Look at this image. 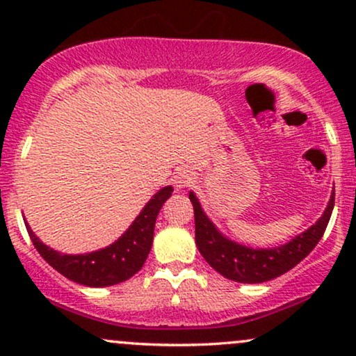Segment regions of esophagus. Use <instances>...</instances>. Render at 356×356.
<instances>
[{
    "label": "esophagus",
    "mask_w": 356,
    "mask_h": 356,
    "mask_svg": "<svg viewBox=\"0 0 356 356\" xmlns=\"http://www.w3.org/2000/svg\"><path fill=\"white\" fill-rule=\"evenodd\" d=\"M194 179H195V175H194V172H192V170L181 169V170H177V172L174 174L172 182H174V186L177 187V189H186V187H191L192 184H194Z\"/></svg>",
    "instance_id": "obj_1"
}]
</instances>
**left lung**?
Returning <instances> with one entry per match:
<instances>
[{"label": "left lung", "mask_w": 356, "mask_h": 356, "mask_svg": "<svg viewBox=\"0 0 356 356\" xmlns=\"http://www.w3.org/2000/svg\"><path fill=\"white\" fill-rule=\"evenodd\" d=\"M189 199L194 206L195 244L204 259L227 280L238 281V283H264L295 268L320 243L328 226V220L332 218L334 191L328 207L314 226L305 231L303 234L296 236L284 246L273 249H251L226 239L207 219L197 197L192 192Z\"/></svg>", "instance_id": "obj_1"}]
</instances>
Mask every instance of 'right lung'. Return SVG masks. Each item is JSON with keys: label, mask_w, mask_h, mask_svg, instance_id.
Returning a JSON list of instances; mask_svg holds the SVG:
<instances>
[{"label": "right lung", "mask_w": 356, "mask_h": 356, "mask_svg": "<svg viewBox=\"0 0 356 356\" xmlns=\"http://www.w3.org/2000/svg\"><path fill=\"white\" fill-rule=\"evenodd\" d=\"M170 195H172L170 186L159 191L120 239L110 244L108 248L88 252V254H60V252L44 246L33 234V231L28 227V224L26 231L30 234V239L33 241L36 251L60 275L79 284L93 286V288L118 284L132 277L144 266L150 248H152L155 219H157L162 204Z\"/></svg>", "instance_id": "add662e5"}]
</instances>
